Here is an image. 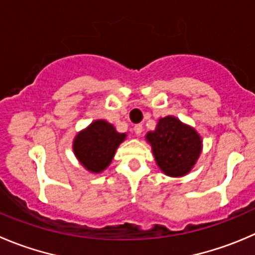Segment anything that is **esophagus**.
Instances as JSON below:
<instances>
[{"label": "esophagus", "instance_id": "1", "mask_svg": "<svg viewBox=\"0 0 255 255\" xmlns=\"http://www.w3.org/2000/svg\"><path fill=\"white\" fill-rule=\"evenodd\" d=\"M134 133L137 135H140L143 133V126L142 125H135L134 126Z\"/></svg>", "mask_w": 255, "mask_h": 255}]
</instances>
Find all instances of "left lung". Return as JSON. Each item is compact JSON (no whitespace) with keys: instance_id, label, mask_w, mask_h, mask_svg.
<instances>
[{"instance_id":"8db88e82","label":"left lung","mask_w":255,"mask_h":255,"mask_svg":"<svg viewBox=\"0 0 255 255\" xmlns=\"http://www.w3.org/2000/svg\"><path fill=\"white\" fill-rule=\"evenodd\" d=\"M159 169L168 177L180 178L193 169L203 149L201 134L174 116L159 118L154 130L145 134Z\"/></svg>"}]
</instances>
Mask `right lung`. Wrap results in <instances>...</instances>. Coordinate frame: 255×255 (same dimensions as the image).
I'll return each mask as SVG.
<instances>
[{"label":"right lung","instance_id":"obj_1","mask_svg":"<svg viewBox=\"0 0 255 255\" xmlns=\"http://www.w3.org/2000/svg\"><path fill=\"white\" fill-rule=\"evenodd\" d=\"M127 138V133L117 132L105 120H96L73 139V153L86 170L93 174L102 173L112 162L116 150Z\"/></svg>","mask_w":255,"mask_h":255}]
</instances>
